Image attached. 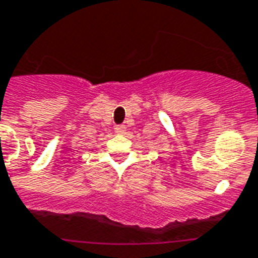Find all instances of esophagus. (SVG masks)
Wrapping results in <instances>:
<instances>
[{
  "mask_svg": "<svg viewBox=\"0 0 258 258\" xmlns=\"http://www.w3.org/2000/svg\"><path fill=\"white\" fill-rule=\"evenodd\" d=\"M125 130H127V127H125L124 124H120V125H116V127H114V133H116V134H124Z\"/></svg>",
  "mask_w": 258,
  "mask_h": 258,
  "instance_id": "obj_1",
  "label": "esophagus"
}]
</instances>
